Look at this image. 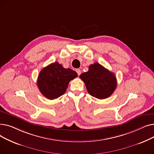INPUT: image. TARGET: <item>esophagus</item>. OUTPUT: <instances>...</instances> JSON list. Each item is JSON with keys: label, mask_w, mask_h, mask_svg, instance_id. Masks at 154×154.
Returning a JSON list of instances; mask_svg holds the SVG:
<instances>
[{"label": "esophagus", "mask_w": 154, "mask_h": 154, "mask_svg": "<svg viewBox=\"0 0 154 154\" xmlns=\"http://www.w3.org/2000/svg\"><path fill=\"white\" fill-rule=\"evenodd\" d=\"M75 70H76L77 73L78 75H80V74H81V70H80V69H76Z\"/></svg>", "instance_id": "esophagus-1"}]
</instances>
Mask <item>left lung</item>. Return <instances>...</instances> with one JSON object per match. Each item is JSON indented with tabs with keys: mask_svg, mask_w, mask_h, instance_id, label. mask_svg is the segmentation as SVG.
I'll return each mask as SVG.
<instances>
[{
	"mask_svg": "<svg viewBox=\"0 0 154 154\" xmlns=\"http://www.w3.org/2000/svg\"><path fill=\"white\" fill-rule=\"evenodd\" d=\"M89 94L99 99L108 98L117 87V79L114 73L99 63L91 64L88 70L80 75Z\"/></svg>",
	"mask_w": 154,
	"mask_h": 154,
	"instance_id": "8db88e82",
	"label": "left lung"
}]
</instances>
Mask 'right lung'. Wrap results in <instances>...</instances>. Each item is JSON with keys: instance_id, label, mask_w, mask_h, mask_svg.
Masks as SVG:
<instances>
[{"instance_id": "1", "label": "right lung", "mask_w": 154, "mask_h": 154, "mask_svg": "<svg viewBox=\"0 0 154 154\" xmlns=\"http://www.w3.org/2000/svg\"><path fill=\"white\" fill-rule=\"evenodd\" d=\"M77 77L76 72L70 69H65L61 64L55 62L40 72L37 86L46 98L53 100L66 92L69 82Z\"/></svg>"}]
</instances>
